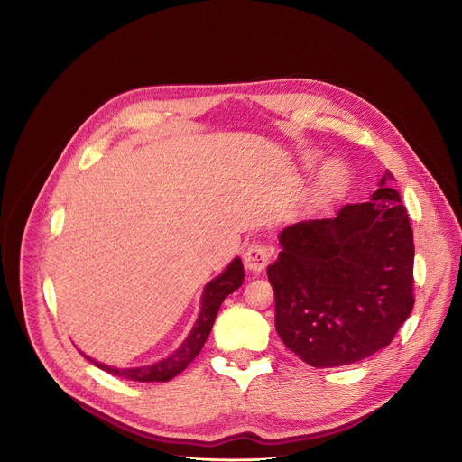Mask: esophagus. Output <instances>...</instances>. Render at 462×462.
I'll return each instance as SVG.
<instances>
[{
  "label": "esophagus",
  "instance_id": "obj_1",
  "mask_svg": "<svg viewBox=\"0 0 462 462\" xmlns=\"http://www.w3.org/2000/svg\"><path fill=\"white\" fill-rule=\"evenodd\" d=\"M272 257H273V248L266 243L255 241V243L248 245V248L243 255V261L250 272L259 273L272 263Z\"/></svg>",
  "mask_w": 462,
  "mask_h": 462
}]
</instances>
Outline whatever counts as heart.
I'll list each match as a JSON object with an SVG mask.
<instances>
[{"instance_id": "obj_1", "label": "heart", "mask_w": 462, "mask_h": 462, "mask_svg": "<svg viewBox=\"0 0 462 462\" xmlns=\"http://www.w3.org/2000/svg\"><path fill=\"white\" fill-rule=\"evenodd\" d=\"M346 183V171L340 165H331L324 172V187L328 190H338Z\"/></svg>"}]
</instances>
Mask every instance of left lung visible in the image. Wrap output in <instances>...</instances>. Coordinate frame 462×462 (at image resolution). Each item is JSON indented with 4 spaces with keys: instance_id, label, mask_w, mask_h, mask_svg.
Masks as SVG:
<instances>
[{
    "instance_id": "8db88e82",
    "label": "left lung",
    "mask_w": 462,
    "mask_h": 462,
    "mask_svg": "<svg viewBox=\"0 0 462 462\" xmlns=\"http://www.w3.org/2000/svg\"><path fill=\"white\" fill-rule=\"evenodd\" d=\"M394 176L333 219L300 221L279 236L268 268L275 329L313 367L360 362L393 342L414 308V232Z\"/></svg>"
}]
</instances>
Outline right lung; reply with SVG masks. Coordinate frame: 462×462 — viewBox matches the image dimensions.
I'll return each instance as SVG.
<instances>
[{"instance_id": "add662e5", "label": "right lung", "mask_w": 462, "mask_h": 462, "mask_svg": "<svg viewBox=\"0 0 462 462\" xmlns=\"http://www.w3.org/2000/svg\"><path fill=\"white\" fill-rule=\"evenodd\" d=\"M245 273H243V264L241 259H236L217 279H214L212 282H208V286L205 288L203 293V306H201V313L199 319L192 329V333L189 335V338L185 340V344L167 360L158 362L151 367H136V369H113L107 365H102L98 362H93L98 369L124 378V380H133V382H169L174 376H178L181 371L187 369V365L199 355L203 344L207 342L210 329L214 326L216 315L219 311L221 302L226 299V295L234 293L241 284H243Z\"/></svg>"}]
</instances>
